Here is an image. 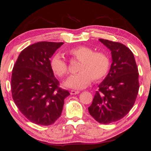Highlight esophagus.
<instances>
[{
    "instance_id": "obj_1",
    "label": "esophagus",
    "mask_w": 151,
    "mask_h": 151,
    "mask_svg": "<svg viewBox=\"0 0 151 151\" xmlns=\"http://www.w3.org/2000/svg\"><path fill=\"white\" fill-rule=\"evenodd\" d=\"M70 93H71V95H76V94H79V93H80V91H79L71 90Z\"/></svg>"
}]
</instances>
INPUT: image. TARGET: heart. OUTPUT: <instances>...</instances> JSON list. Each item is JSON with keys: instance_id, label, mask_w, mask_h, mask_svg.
<instances>
[{"instance_id": "1", "label": "heart", "mask_w": 151, "mask_h": 151, "mask_svg": "<svg viewBox=\"0 0 151 151\" xmlns=\"http://www.w3.org/2000/svg\"><path fill=\"white\" fill-rule=\"evenodd\" d=\"M69 55L78 61V73L65 81V86L73 89H82L91 84L92 80L99 82L106 77L110 67V59L103 52H94L90 47L79 45L69 50ZM50 68L58 77H64L69 73L68 65L59 54H55L50 61Z\"/></svg>"}]
</instances>
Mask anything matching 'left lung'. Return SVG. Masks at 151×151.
<instances>
[{"instance_id":"8db88e82","label":"left lung","mask_w":151,"mask_h":151,"mask_svg":"<svg viewBox=\"0 0 151 151\" xmlns=\"http://www.w3.org/2000/svg\"><path fill=\"white\" fill-rule=\"evenodd\" d=\"M111 50L112 63L88 108L98 123L109 124L127 114L136 100L139 73L133 52L123 43L99 39Z\"/></svg>"}]
</instances>
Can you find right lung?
<instances>
[{
  "label": "right lung",
  "mask_w": 151,
  "mask_h": 151,
  "mask_svg": "<svg viewBox=\"0 0 151 151\" xmlns=\"http://www.w3.org/2000/svg\"><path fill=\"white\" fill-rule=\"evenodd\" d=\"M63 43H33L20 52L13 68V99L21 113L33 123L54 124L60 116L65 99L70 95L59 87L50 65V58Z\"/></svg>",
  "instance_id": "right-lung-1"
}]
</instances>
